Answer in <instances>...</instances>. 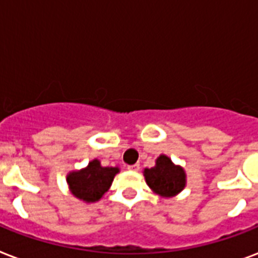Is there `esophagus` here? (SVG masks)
Returning <instances> with one entry per match:
<instances>
[{
	"label": "esophagus",
	"instance_id": "esophagus-1",
	"mask_svg": "<svg viewBox=\"0 0 258 258\" xmlns=\"http://www.w3.org/2000/svg\"><path fill=\"white\" fill-rule=\"evenodd\" d=\"M127 169H129V171H139L140 164H139V163H136V164L127 165Z\"/></svg>",
	"mask_w": 258,
	"mask_h": 258
}]
</instances>
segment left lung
<instances>
[{
  "mask_svg": "<svg viewBox=\"0 0 258 258\" xmlns=\"http://www.w3.org/2000/svg\"><path fill=\"white\" fill-rule=\"evenodd\" d=\"M148 185L161 197H173L184 188L185 173L181 167L173 165L171 159L161 155L153 168L144 171Z\"/></svg>",
  "mask_w": 258,
  "mask_h": 258,
  "instance_id": "1",
  "label": "left lung"
}]
</instances>
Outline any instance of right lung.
<instances>
[{"label":"right lung","mask_w":258,"mask_h":258,"mask_svg":"<svg viewBox=\"0 0 258 258\" xmlns=\"http://www.w3.org/2000/svg\"><path fill=\"white\" fill-rule=\"evenodd\" d=\"M118 168L102 167L98 160H93L82 171L71 172L67 176L70 189L77 198L85 202H97L111 185Z\"/></svg>","instance_id":"add662e5"}]
</instances>
